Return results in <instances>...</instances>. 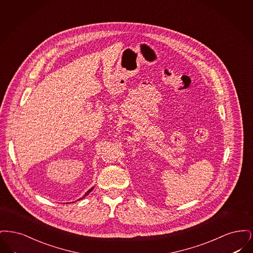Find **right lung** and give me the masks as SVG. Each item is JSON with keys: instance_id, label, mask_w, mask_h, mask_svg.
Returning a JSON list of instances; mask_svg holds the SVG:
<instances>
[{"instance_id": "obj_1", "label": "right lung", "mask_w": 253, "mask_h": 253, "mask_svg": "<svg viewBox=\"0 0 253 253\" xmlns=\"http://www.w3.org/2000/svg\"><path fill=\"white\" fill-rule=\"evenodd\" d=\"M93 189H94V188H92V189H90V190H89V191H87V193H85L84 195V196H83V197H82V198H81V199H83V198H84V197H85V196H86V195H88V194H89V193H91V192H92V190H93Z\"/></svg>"}]
</instances>
